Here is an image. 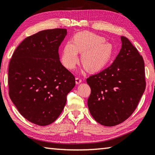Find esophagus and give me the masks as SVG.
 I'll return each mask as SVG.
<instances>
[{"label": "esophagus", "instance_id": "1", "mask_svg": "<svg viewBox=\"0 0 155 155\" xmlns=\"http://www.w3.org/2000/svg\"><path fill=\"white\" fill-rule=\"evenodd\" d=\"M75 82H76V84H80L81 82H82V79H81V78H80L77 77V78H75Z\"/></svg>", "mask_w": 155, "mask_h": 155}]
</instances>
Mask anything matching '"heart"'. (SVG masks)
<instances>
[{
  "mask_svg": "<svg viewBox=\"0 0 155 155\" xmlns=\"http://www.w3.org/2000/svg\"><path fill=\"white\" fill-rule=\"evenodd\" d=\"M78 52L82 53L81 63L91 72L98 71L107 64L113 55V46L102 36L89 31L77 33L64 45L61 60L63 65L72 69L78 60Z\"/></svg>",
  "mask_w": 155,
  "mask_h": 155,
  "instance_id": "heart-1",
  "label": "heart"
}]
</instances>
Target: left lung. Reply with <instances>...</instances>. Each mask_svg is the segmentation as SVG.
Returning <instances> with one entry per match:
<instances>
[{
  "mask_svg": "<svg viewBox=\"0 0 155 155\" xmlns=\"http://www.w3.org/2000/svg\"><path fill=\"white\" fill-rule=\"evenodd\" d=\"M121 40L122 48L112 64L87 78L91 88L89 111L105 126H116L128 119L146 88L143 58L128 38L122 36Z\"/></svg>",
  "mask_w": 155,
  "mask_h": 155,
  "instance_id": "1",
  "label": "left lung"
}]
</instances>
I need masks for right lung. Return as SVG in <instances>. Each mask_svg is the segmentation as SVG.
I'll return each instance as SVG.
<instances>
[{
    "label": "right lung",
    "instance_id": "add662e5",
    "mask_svg": "<svg viewBox=\"0 0 155 155\" xmlns=\"http://www.w3.org/2000/svg\"><path fill=\"white\" fill-rule=\"evenodd\" d=\"M66 29L41 31L26 38L9 62V97L19 113L39 126L53 123L62 113L75 78L60 61L58 48Z\"/></svg>",
    "mask_w": 155,
    "mask_h": 155
}]
</instances>
